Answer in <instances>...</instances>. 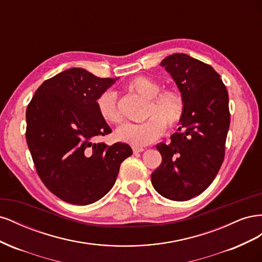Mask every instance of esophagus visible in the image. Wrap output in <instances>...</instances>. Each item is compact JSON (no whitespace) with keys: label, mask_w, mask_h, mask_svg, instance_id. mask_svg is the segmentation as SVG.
<instances>
[{"label":"esophagus","mask_w":262,"mask_h":262,"mask_svg":"<svg viewBox=\"0 0 262 262\" xmlns=\"http://www.w3.org/2000/svg\"><path fill=\"white\" fill-rule=\"evenodd\" d=\"M132 150H133V153H141V152H143L144 148L139 147V146H132Z\"/></svg>","instance_id":"1"}]
</instances>
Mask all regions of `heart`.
<instances>
[{"mask_svg": "<svg viewBox=\"0 0 262 262\" xmlns=\"http://www.w3.org/2000/svg\"><path fill=\"white\" fill-rule=\"evenodd\" d=\"M126 91L136 93L147 99V120L142 123H125L116 132L118 140L133 146L153 143L166 131L167 125L175 128L184 119L186 99L177 87L161 91V84L147 76H138L125 85ZM99 116L110 124H119L122 115L117 104L115 93L107 91L100 94L97 100Z\"/></svg>", "mask_w": 262, "mask_h": 262, "instance_id": "1", "label": "heart"}]
</instances>
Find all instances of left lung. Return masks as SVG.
<instances>
[{
    "label": "left lung",
    "instance_id": "8db88e82",
    "mask_svg": "<svg viewBox=\"0 0 262 262\" xmlns=\"http://www.w3.org/2000/svg\"><path fill=\"white\" fill-rule=\"evenodd\" d=\"M161 66L184 94L186 112L170 143L156 145L162 163L150 179L161 195L186 201L212 184L224 161L228 93L215 70L188 54H171Z\"/></svg>",
    "mask_w": 262,
    "mask_h": 262
}]
</instances>
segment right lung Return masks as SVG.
Here are the masks:
<instances>
[{
	"instance_id": "right-lung-1",
	"label": "right lung",
	"mask_w": 262,
	"mask_h": 262,
	"mask_svg": "<svg viewBox=\"0 0 262 262\" xmlns=\"http://www.w3.org/2000/svg\"><path fill=\"white\" fill-rule=\"evenodd\" d=\"M117 78H100L72 68L45 81L26 110V141L38 176L61 200L86 205L115 185L131 147L108 146L97 138L112 133L96 100Z\"/></svg>"
}]
</instances>
